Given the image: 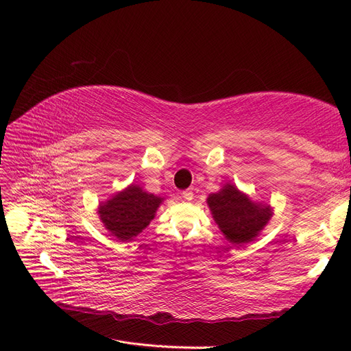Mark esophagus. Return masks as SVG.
I'll use <instances>...</instances> for the list:
<instances>
[{
    "label": "esophagus",
    "mask_w": 351,
    "mask_h": 351,
    "mask_svg": "<svg viewBox=\"0 0 351 351\" xmlns=\"http://www.w3.org/2000/svg\"><path fill=\"white\" fill-rule=\"evenodd\" d=\"M182 196H183L186 200H192V199H193V192H192V190H184V192L182 193Z\"/></svg>",
    "instance_id": "esophagus-1"
}]
</instances>
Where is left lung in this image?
Listing matches in <instances>:
<instances>
[{
  "instance_id": "obj_1",
  "label": "left lung",
  "mask_w": 351,
  "mask_h": 351,
  "mask_svg": "<svg viewBox=\"0 0 351 351\" xmlns=\"http://www.w3.org/2000/svg\"><path fill=\"white\" fill-rule=\"evenodd\" d=\"M208 205L219 230L232 244L252 241L271 218L269 206L253 204L232 184L209 195Z\"/></svg>"
}]
</instances>
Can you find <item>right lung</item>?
<instances>
[{
  "mask_svg": "<svg viewBox=\"0 0 351 351\" xmlns=\"http://www.w3.org/2000/svg\"><path fill=\"white\" fill-rule=\"evenodd\" d=\"M162 199L132 184L99 206V217L107 230L121 241L133 240L149 226Z\"/></svg>",
  "mask_w": 351,
  "mask_h": 351,
  "instance_id": "obj_1",
  "label": "right lung"
}]
</instances>
